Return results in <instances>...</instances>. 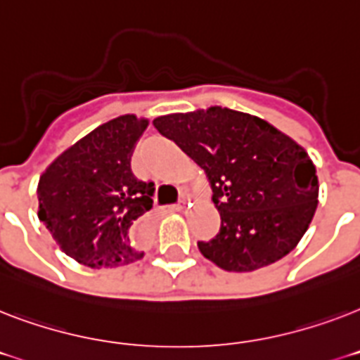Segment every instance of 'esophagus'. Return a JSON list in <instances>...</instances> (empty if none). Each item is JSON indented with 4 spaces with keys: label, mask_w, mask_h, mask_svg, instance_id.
<instances>
[{
    "label": "esophagus",
    "mask_w": 360,
    "mask_h": 360,
    "mask_svg": "<svg viewBox=\"0 0 360 360\" xmlns=\"http://www.w3.org/2000/svg\"><path fill=\"white\" fill-rule=\"evenodd\" d=\"M185 207H186L185 200H179V203H177V205H172V207H168V211H172V213H179V211H185Z\"/></svg>",
    "instance_id": "esophagus-1"
}]
</instances>
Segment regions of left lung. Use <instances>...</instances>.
I'll use <instances>...</instances> for the list:
<instances>
[{
    "label": "left lung",
    "instance_id": "obj_1",
    "mask_svg": "<svg viewBox=\"0 0 360 360\" xmlns=\"http://www.w3.org/2000/svg\"><path fill=\"white\" fill-rule=\"evenodd\" d=\"M155 129L205 172L220 231L198 248L231 273H250L290 254L318 207L316 166L290 136L256 115L211 106L160 115Z\"/></svg>",
    "mask_w": 360,
    "mask_h": 360
}]
</instances>
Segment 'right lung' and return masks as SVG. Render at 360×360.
I'll return each mask as SVG.
<instances>
[{
  "label": "right lung",
  "mask_w": 360,
  "mask_h": 360,
  "mask_svg": "<svg viewBox=\"0 0 360 360\" xmlns=\"http://www.w3.org/2000/svg\"><path fill=\"white\" fill-rule=\"evenodd\" d=\"M149 121L132 114L101 124L53 160L39 179V220L82 265L112 269L141 259L138 246L153 183L130 172Z\"/></svg>",
  "instance_id": "add662e5"
}]
</instances>
